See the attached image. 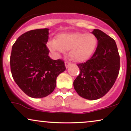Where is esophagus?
I'll return each mask as SVG.
<instances>
[{
    "mask_svg": "<svg viewBox=\"0 0 131 131\" xmlns=\"http://www.w3.org/2000/svg\"><path fill=\"white\" fill-rule=\"evenodd\" d=\"M70 65H71V62H70V61H65V67H66V68H67L70 67Z\"/></svg>",
    "mask_w": 131,
    "mask_h": 131,
    "instance_id": "obj_1",
    "label": "esophagus"
}]
</instances>
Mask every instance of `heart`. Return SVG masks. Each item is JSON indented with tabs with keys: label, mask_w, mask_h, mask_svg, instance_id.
Returning <instances> with one entry per match:
<instances>
[{
	"label": "heart",
	"mask_w": 131,
	"mask_h": 131,
	"mask_svg": "<svg viewBox=\"0 0 131 131\" xmlns=\"http://www.w3.org/2000/svg\"><path fill=\"white\" fill-rule=\"evenodd\" d=\"M52 53H64L70 50V57L76 62H84L93 56L97 47V39L92 33L66 32L57 34L55 40L47 43Z\"/></svg>",
	"instance_id": "obj_1"
}]
</instances>
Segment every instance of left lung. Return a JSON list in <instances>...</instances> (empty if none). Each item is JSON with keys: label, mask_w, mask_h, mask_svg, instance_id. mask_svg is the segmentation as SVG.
<instances>
[{"label": "left lung", "mask_w": 131, "mask_h": 131, "mask_svg": "<svg viewBox=\"0 0 131 131\" xmlns=\"http://www.w3.org/2000/svg\"><path fill=\"white\" fill-rule=\"evenodd\" d=\"M98 40L93 56L78 63L80 73L73 82L79 95L94 100L103 97L115 84L120 68V57L115 40L101 30L92 32Z\"/></svg>", "instance_id": "left-lung-1"}]
</instances>
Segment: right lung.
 Here are the masks:
<instances>
[{"label": "right lung", "instance_id": "1", "mask_svg": "<svg viewBox=\"0 0 131 131\" xmlns=\"http://www.w3.org/2000/svg\"><path fill=\"white\" fill-rule=\"evenodd\" d=\"M49 29L29 31L21 35L13 45L10 69L16 84L27 95L42 98L56 87L57 76L66 70L61 59L52 60L46 46Z\"/></svg>", "mask_w": 131, "mask_h": 131}]
</instances>
